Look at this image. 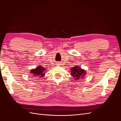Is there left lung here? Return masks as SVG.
I'll return each instance as SVG.
<instances>
[{
  "label": "left lung",
  "mask_w": 121,
  "mask_h": 121,
  "mask_svg": "<svg viewBox=\"0 0 121 121\" xmlns=\"http://www.w3.org/2000/svg\"><path fill=\"white\" fill-rule=\"evenodd\" d=\"M71 75L73 76L75 80H78L79 78H82L83 75L86 74L85 71L81 68H79L78 67H74L71 69Z\"/></svg>",
  "instance_id": "obj_1"
}]
</instances>
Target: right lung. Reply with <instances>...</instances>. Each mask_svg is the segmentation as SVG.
<instances>
[{"label":"right lung","instance_id":"1","mask_svg":"<svg viewBox=\"0 0 121 121\" xmlns=\"http://www.w3.org/2000/svg\"><path fill=\"white\" fill-rule=\"evenodd\" d=\"M44 70L45 69L43 67L41 66H38L37 68L34 69H32L31 73L33 74L34 77H41L44 76L45 75L44 74Z\"/></svg>","mask_w":121,"mask_h":121}]
</instances>
